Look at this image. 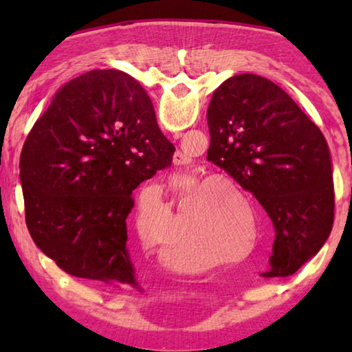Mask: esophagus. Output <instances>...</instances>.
<instances>
[{"mask_svg": "<svg viewBox=\"0 0 352 352\" xmlns=\"http://www.w3.org/2000/svg\"><path fill=\"white\" fill-rule=\"evenodd\" d=\"M177 157H178V158L174 160V163H175V164H184V162H183V160H184L183 155H182V153H177Z\"/></svg>", "mask_w": 352, "mask_h": 352, "instance_id": "1", "label": "esophagus"}]
</instances>
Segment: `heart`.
Returning <instances> with one entry per match:
<instances>
[{
    "label": "heart",
    "instance_id": "1",
    "mask_svg": "<svg viewBox=\"0 0 352 352\" xmlns=\"http://www.w3.org/2000/svg\"><path fill=\"white\" fill-rule=\"evenodd\" d=\"M214 180L216 182H223L228 184L231 189L237 190L239 186H237V183L233 180V178L226 177V175H217L214 177ZM212 180V182H214ZM220 190H222V195H220V204H228L226 200H231V192L228 188L225 186H220ZM236 225L239 226V230H243V226L248 225V219L247 216H241L236 217ZM136 228H138V233L142 237V241H144L147 245H157V239H158V223L157 220L153 219L152 214L148 212H142L138 211L136 212ZM175 228L177 230H182L184 233L188 234V239L189 241H197L199 237L205 236L206 231H208V223H201V222H195V220L190 219L188 214H178L175 217ZM237 243H247L248 242V237L245 234H234ZM188 245H184L183 242H177V243H172L169 241H164L162 243H158L157 245V252L163 256V259L166 264L172 269L175 270H183V272H190V270H200V269H205V267L210 265V258H184L183 254V250L186 248Z\"/></svg>",
    "mask_w": 352,
    "mask_h": 352
}]
</instances>
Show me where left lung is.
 Segmentation results:
<instances>
[{
	"label": "left lung",
	"instance_id": "left-lung-1",
	"mask_svg": "<svg viewBox=\"0 0 352 352\" xmlns=\"http://www.w3.org/2000/svg\"><path fill=\"white\" fill-rule=\"evenodd\" d=\"M206 119V160L252 192L275 226L264 276L294 275L332 230V160L323 133L281 87L256 74L225 80Z\"/></svg>",
	"mask_w": 352,
	"mask_h": 352
}]
</instances>
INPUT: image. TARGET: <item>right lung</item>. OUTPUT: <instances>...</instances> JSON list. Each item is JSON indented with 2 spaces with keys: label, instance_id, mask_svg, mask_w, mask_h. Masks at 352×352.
<instances>
[{
  "label": "right lung",
  "instance_id": "right-lung-1",
  "mask_svg": "<svg viewBox=\"0 0 352 352\" xmlns=\"http://www.w3.org/2000/svg\"><path fill=\"white\" fill-rule=\"evenodd\" d=\"M174 152L132 76L94 69L65 83L21 151L35 245L68 275L133 283L126 247L132 192L169 168Z\"/></svg>",
  "mask_w": 352,
  "mask_h": 352
}]
</instances>
